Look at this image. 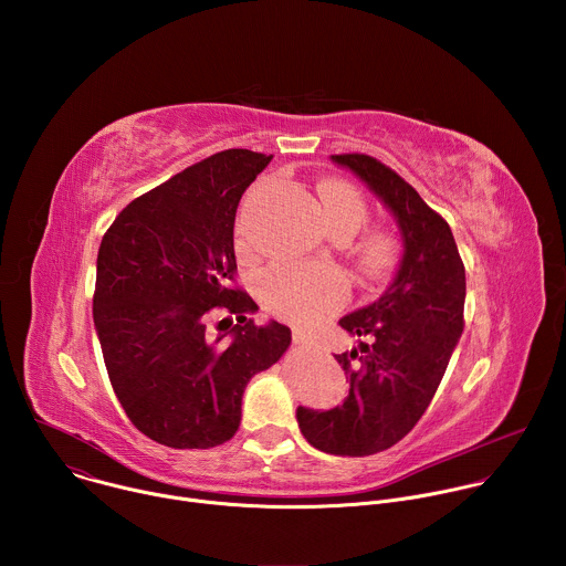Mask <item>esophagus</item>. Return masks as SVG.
Returning <instances> with one entry per match:
<instances>
[{"label":"esophagus","mask_w":566,"mask_h":566,"mask_svg":"<svg viewBox=\"0 0 566 566\" xmlns=\"http://www.w3.org/2000/svg\"><path fill=\"white\" fill-rule=\"evenodd\" d=\"M293 343H295L297 347H304V345H306V336L300 334V332H295V334H293Z\"/></svg>","instance_id":"34e87169"}]
</instances>
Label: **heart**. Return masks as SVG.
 Masks as SVG:
<instances>
[{"label":"heart","instance_id":"1","mask_svg":"<svg viewBox=\"0 0 566 566\" xmlns=\"http://www.w3.org/2000/svg\"><path fill=\"white\" fill-rule=\"evenodd\" d=\"M319 214L332 230L347 228L356 232L369 214L365 197L349 184L327 181L317 188ZM239 249L249 251L247 234H239ZM398 255L396 239L385 230L369 232L360 244V258L367 271H387ZM260 291L266 304L293 322H315L343 306L349 295V277L334 266L275 264L260 277Z\"/></svg>","mask_w":566,"mask_h":566}]
</instances>
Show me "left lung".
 Segmentation results:
<instances>
[{
    "label": "left lung",
    "instance_id": "obj_1",
    "mask_svg": "<svg viewBox=\"0 0 566 566\" xmlns=\"http://www.w3.org/2000/svg\"><path fill=\"white\" fill-rule=\"evenodd\" d=\"M389 208L402 258L389 289L340 317L354 336H369L338 354L349 378L340 408H297L304 439L329 454L367 457L406 437L428 410L463 332L465 269L448 221L391 168L367 154H334Z\"/></svg>",
    "mask_w": 566,
    "mask_h": 566
}]
</instances>
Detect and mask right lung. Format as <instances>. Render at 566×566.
I'll return each mask as SVG.
<instances>
[{
  "label": "right lung",
  "mask_w": 566,
  "mask_h": 566,
  "mask_svg": "<svg viewBox=\"0 0 566 566\" xmlns=\"http://www.w3.org/2000/svg\"><path fill=\"white\" fill-rule=\"evenodd\" d=\"M271 158L217 151L134 199L101 241L94 325L105 367L129 421L160 446L232 439L249 380L291 345V329L258 325L253 297L230 284L234 212ZM214 310L227 315L210 328Z\"/></svg>",
  "instance_id": "add662e5"
}]
</instances>
